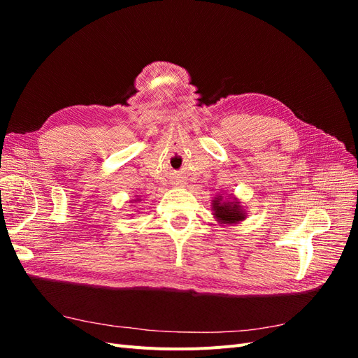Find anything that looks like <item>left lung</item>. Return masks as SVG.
<instances>
[{"label":"left lung","instance_id":"1","mask_svg":"<svg viewBox=\"0 0 358 358\" xmlns=\"http://www.w3.org/2000/svg\"><path fill=\"white\" fill-rule=\"evenodd\" d=\"M212 210L213 218L220 224L225 225L239 224L246 218V210L243 209L241 201L236 197L234 200H230V197H224L222 194L212 200Z\"/></svg>","mask_w":358,"mask_h":358}]
</instances>
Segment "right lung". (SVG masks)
Segmentation results:
<instances>
[{
    "mask_svg": "<svg viewBox=\"0 0 358 358\" xmlns=\"http://www.w3.org/2000/svg\"><path fill=\"white\" fill-rule=\"evenodd\" d=\"M140 200H142V199H136V200H133V201H140Z\"/></svg>",
    "mask_w": 358,
    "mask_h": 358,
    "instance_id": "right-lung-1",
    "label": "right lung"
}]
</instances>
